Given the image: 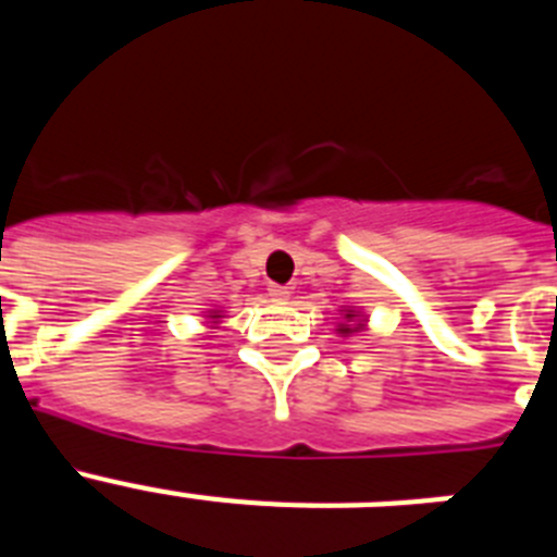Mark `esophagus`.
<instances>
[{
  "label": "esophagus",
  "instance_id": "esophagus-1",
  "mask_svg": "<svg viewBox=\"0 0 557 557\" xmlns=\"http://www.w3.org/2000/svg\"><path fill=\"white\" fill-rule=\"evenodd\" d=\"M268 293H270V301H275V304H287L289 301V289L287 287H278V284H273Z\"/></svg>",
  "mask_w": 557,
  "mask_h": 557
}]
</instances>
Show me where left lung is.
Masks as SVG:
<instances>
[{
  "label": "left lung",
  "instance_id": "1",
  "mask_svg": "<svg viewBox=\"0 0 557 557\" xmlns=\"http://www.w3.org/2000/svg\"><path fill=\"white\" fill-rule=\"evenodd\" d=\"M346 321H351L346 326V323H343V326L337 329L339 334H351V332H362V329H366V318H362V314L359 312H354V309H346Z\"/></svg>",
  "mask_w": 557,
  "mask_h": 557
}]
</instances>
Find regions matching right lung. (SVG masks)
I'll list each match as a JSON object with an SVG mask.
<instances>
[{
	"label": "right lung",
	"instance_id": "add662e5",
	"mask_svg": "<svg viewBox=\"0 0 557 557\" xmlns=\"http://www.w3.org/2000/svg\"><path fill=\"white\" fill-rule=\"evenodd\" d=\"M209 318H211V323H220V318H223V314H220L218 309H211V312H209Z\"/></svg>",
	"mask_w": 557,
	"mask_h": 557
}]
</instances>
